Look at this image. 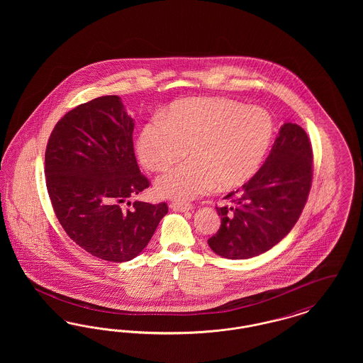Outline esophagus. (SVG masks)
I'll list each match as a JSON object with an SVG mask.
<instances>
[{
	"label": "esophagus",
	"instance_id": "34e87169",
	"mask_svg": "<svg viewBox=\"0 0 363 363\" xmlns=\"http://www.w3.org/2000/svg\"><path fill=\"white\" fill-rule=\"evenodd\" d=\"M170 208L173 211H178V212H186V211H190L193 206L191 204H184V203H172Z\"/></svg>",
	"mask_w": 363,
	"mask_h": 363
}]
</instances>
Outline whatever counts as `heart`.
Segmentation results:
<instances>
[{
	"label": "heart",
	"mask_w": 363,
	"mask_h": 363,
	"mask_svg": "<svg viewBox=\"0 0 363 363\" xmlns=\"http://www.w3.org/2000/svg\"><path fill=\"white\" fill-rule=\"evenodd\" d=\"M274 120L261 107L228 99H190L174 104L166 120L144 126L138 150L143 164L163 172L186 155L190 160L163 174L156 189L188 201L219 189L237 188L259 170L274 138Z\"/></svg>",
	"instance_id": "heart-1"
}]
</instances>
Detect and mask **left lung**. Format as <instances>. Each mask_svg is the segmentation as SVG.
<instances>
[{"label": "left lung", "instance_id": "1", "mask_svg": "<svg viewBox=\"0 0 363 363\" xmlns=\"http://www.w3.org/2000/svg\"><path fill=\"white\" fill-rule=\"evenodd\" d=\"M313 179V151L306 132L284 123L274 147L255 174L216 207L222 225L208 240L209 247L225 259L256 257L281 241L298 222Z\"/></svg>", "mask_w": 363, "mask_h": 363}]
</instances>
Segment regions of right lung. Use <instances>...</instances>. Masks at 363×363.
I'll return each mask as SVG.
<instances>
[{
  "label": "right lung",
  "instance_id": "right-lung-1",
  "mask_svg": "<svg viewBox=\"0 0 363 363\" xmlns=\"http://www.w3.org/2000/svg\"><path fill=\"white\" fill-rule=\"evenodd\" d=\"M133 128L120 96H101L57 122L45 154L46 186L60 225L89 255L113 262L140 255L169 211L166 203L123 207L150 186L135 156Z\"/></svg>",
  "mask_w": 363,
  "mask_h": 363
}]
</instances>
